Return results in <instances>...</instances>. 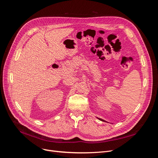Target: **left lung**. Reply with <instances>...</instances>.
<instances>
[{
  "label": "left lung",
  "mask_w": 158,
  "mask_h": 158,
  "mask_svg": "<svg viewBox=\"0 0 158 158\" xmlns=\"http://www.w3.org/2000/svg\"><path fill=\"white\" fill-rule=\"evenodd\" d=\"M98 119H99V120H100V121H103V122H106V121H104V120H103V119H102V118H98Z\"/></svg>",
  "instance_id": "obj_1"
}]
</instances>
